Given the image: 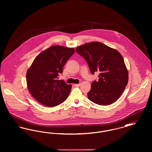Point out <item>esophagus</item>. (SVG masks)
<instances>
[{
	"label": "esophagus",
	"instance_id": "esophagus-1",
	"mask_svg": "<svg viewBox=\"0 0 152 152\" xmlns=\"http://www.w3.org/2000/svg\"><path fill=\"white\" fill-rule=\"evenodd\" d=\"M74 86H75V87H80V84H74Z\"/></svg>",
	"mask_w": 152,
	"mask_h": 152
}]
</instances>
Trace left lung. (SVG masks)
I'll list each match as a JSON object with an SVG mask.
<instances>
[{
    "label": "left lung",
    "mask_w": 152,
    "mask_h": 152,
    "mask_svg": "<svg viewBox=\"0 0 152 152\" xmlns=\"http://www.w3.org/2000/svg\"><path fill=\"white\" fill-rule=\"evenodd\" d=\"M76 52L84 58L92 74L98 72L88 93L89 100L100 105H108L121 96L127 86L128 72L122 55L116 50L100 42L80 45Z\"/></svg>",
    "instance_id": "1"
}]
</instances>
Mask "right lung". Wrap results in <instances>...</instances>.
<instances>
[{
  "label": "right lung",
  "mask_w": 152,
  "mask_h": 152,
  "mask_svg": "<svg viewBox=\"0 0 152 152\" xmlns=\"http://www.w3.org/2000/svg\"><path fill=\"white\" fill-rule=\"evenodd\" d=\"M74 53L72 48L53 45L36 56L27 72L26 80L29 92L37 101L53 107L67 99L72 86L58 80V76Z\"/></svg>",
  "instance_id": "1"
}]
</instances>
